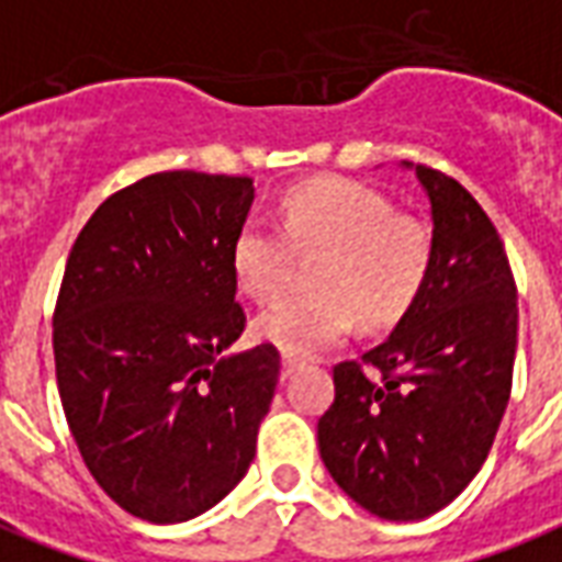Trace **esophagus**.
I'll use <instances>...</instances> for the list:
<instances>
[{"label":"esophagus","mask_w":562,"mask_h":562,"mask_svg":"<svg viewBox=\"0 0 562 562\" xmlns=\"http://www.w3.org/2000/svg\"><path fill=\"white\" fill-rule=\"evenodd\" d=\"M297 366H301V360L292 355H282V378H292L294 372H297Z\"/></svg>","instance_id":"esophagus-1"}]
</instances>
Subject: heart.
Returning a JSON list of instances; mask_svg holds the SVG:
<instances>
[{"label":"heart","instance_id":"obj_1","mask_svg":"<svg viewBox=\"0 0 562 562\" xmlns=\"http://www.w3.org/2000/svg\"><path fill=\"white\" fill-rule=\"evenodd\" d=\"M297 252H322L313 268L318 292L277 301L259 315L256 334L285 355L310 357L342 342L360 315L369 327H386L408 313L429 282L435 235L372 187L318 178L285 196L282 226L252 217L238 228L232 273L240 292L273 301L294 277Z\"/></svg>","mask_w":562,"mask_h":562}]
</instances>
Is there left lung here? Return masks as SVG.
Listing matches in <instances>:
<instances>
[{
    "label": "left lung",
    "instance_id": "obj_1",
    "mask_svg": "<svg viewBox=\"0 0 562 562\" xmlns=\"http://www.w3.org/2000/svg\"><path fill=\"white\" fill-rule=\"evenodd\" d=\"M405 166L431 202L429 282L384 342L334 366L336 398L318 419L324 468L386 521L429 518L480 473L518 342L513 270L488 214L456 178Z\"/></svg>",
    "mask_w": 562,
    "mask_h": 562
}]
</instances>
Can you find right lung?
<instances>
[{"label": "right lung", "mask_w": 562, "mask_h": 562, "mask_svg": "<svg viewBox=\"0 0 562 562\" xmlns=\"http://www.w3.org/2000/svg\"><path fill=\"white\" fill-rule=\"evenodd\" d=\"M252 199V178L157 172L112 193L65 265L61 408L94 482L151 525L196 518L244 480L280 381L270 342L226 355L247 324L232 244Z\"/></svg>", "instance_id": "1"}]
</instances>
